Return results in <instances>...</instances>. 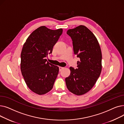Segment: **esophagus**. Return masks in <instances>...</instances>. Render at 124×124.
<instances>
[{
	"label": "esophagus",
	"mask_w": 124,
	"mask_h": 124,
	"mask_svg": "<svg viewBox=\"0 0 124 124\" xmlns=\"http://www.w3.org/2000/svg\"><path fill=\"white\" fill-rule=\"evenodd\" d=\"M59 71H62V69H64V67H59Z\"/></svg>",
	"instance_id": "obj_1"
}]
</instances>
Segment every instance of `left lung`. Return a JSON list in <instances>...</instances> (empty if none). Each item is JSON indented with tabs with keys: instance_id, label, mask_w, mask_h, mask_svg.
<instances>
[{
	"instance_id": "obj_1",
	"label": "left lung",
	"mask_w": 124,
	"mask_h": 124,
	"mask_svg": "<svg viewBox=\"0 0 124 124\" xmlns=\"http://www.w3.org/2000/svg\"><path fill=\"white\" fill-rule=\"evenodd\" d=\"M74 53L80 58L77 67H70V75L65 78L67 87L77 95L87 93L94 85L101 71L102 54L96 38L85 26L68 30Z\"/></svg>"
}]
</instances>
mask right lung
I'll return each instance as SVG.
<instances>
[{
  "label": "right lung",
  "instance_id": "add662e5",
  "mask_svg": "<svg viewBox=\"0 0 124 124\" xmlns=\"http://www.w3.org/2000/svg\"><path fill=\"white\" fill-rule=\"evenodd\" d=\"M63 32L62 29L50 30L42 26L35 30L24 43L21 52V69L28 87L42 95L52 89L59 67L46 59Z\"/></svg>",
  "mask_w": 124,
  "mask_h": 124
}]
</instances>
